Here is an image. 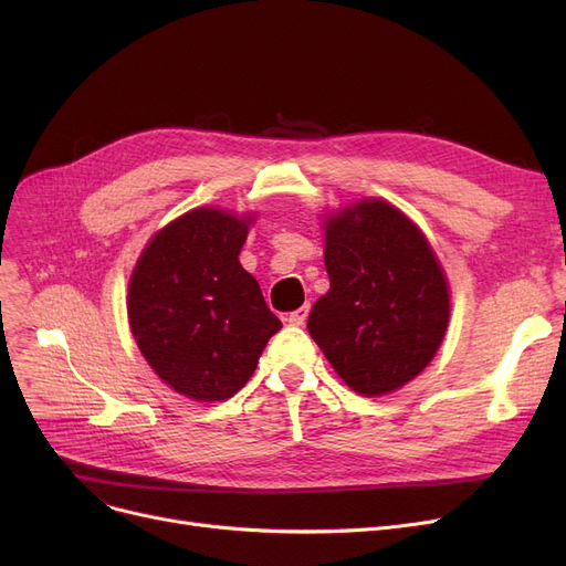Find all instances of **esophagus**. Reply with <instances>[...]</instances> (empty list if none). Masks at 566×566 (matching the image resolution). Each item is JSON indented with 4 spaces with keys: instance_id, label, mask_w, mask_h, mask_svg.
Segmentation results:
<instances>
[{
    "instance_id": "esophagus-1",
    "label": "esophagus",
    "mask_w": 566,
    "mask_h": 566,
    "mask_svg": "<svg viewBox=\"0 0 566 566\" xmlns=\"http://www.w3.org/2000/svg\"><path fill=\"white\" fill-rule=\"evenodd\" d=\"M307 314H310V305H303V307H298V310L289 314V323H291V325H303L305 318H307Z\"/></svg>"
}]
</instances>
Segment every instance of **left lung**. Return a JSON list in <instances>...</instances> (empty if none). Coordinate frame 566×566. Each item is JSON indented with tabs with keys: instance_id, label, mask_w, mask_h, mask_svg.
Masks as SVG:
<instances>
[{
	"instance_id": "1",
	"label": "left lung",
	"mask_w": 566,
	"mask_h": 566,
	"mask_svg": "<svg viewBox=\"0 0 566 566\" xmlns=\"http://www.w3.org/2000/svg\"><path fill=\"white\" fill-rule=\"evenodd\" d=\"M323 229L331 289L307 331L353 392L390 395L429 367L448 333V277L422 229L385 199L353 201Z\"/></svg>"
}]
</instances>
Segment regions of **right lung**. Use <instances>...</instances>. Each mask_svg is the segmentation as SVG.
Returning a JSON list of instances; mask_svg holds the SVG:
<instances>
[{"instance_id": "obj_1", "label": "right lung", "mask_w": 566, "mask_h": 566, "mask_svg": "<svg viewBox=\"0 0 566 566\" xmlns=\"http://www.w3.org/2000/svg\"><path fill=\"white\" fill-rule=\"evenodd\" d=\"M254 216L199 206L154 233L128 282L130 333L160 380L192 401L233 397L282 321L238 261Z\"/></svg>"}]
</instances>
